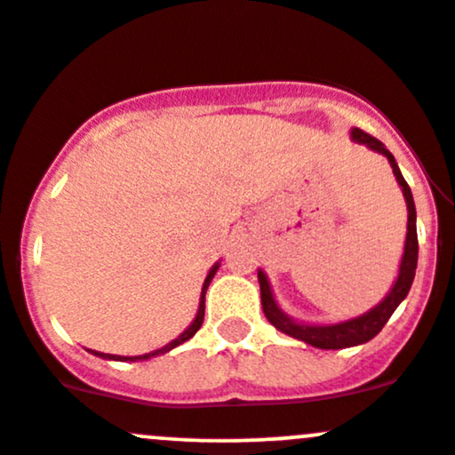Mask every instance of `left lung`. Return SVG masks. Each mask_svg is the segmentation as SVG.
<instances>
[{"label": "left lung", "instance_id": "obj_1", "mask_svg": "<svg viewBox=\"0 0 455 455\" xmlns=\"http://www.w3.org/2000/svg\"><path fill=\"white\" fill-rule=\"evenodd\" d=\"M351 137L353 141L364 143V146L371 148V150L388 156L392 172H395L396 176V183H399L401 189H403L405 203H408V235H405V248H403V259H401V266H399V276H396L395 285H392L388 296H386L377 307H372L371 312L357 315V318L344 320V323H338V324H303L291 320L290 315L281 312V307L276 305L264 270L257 272V276H259V288H261V307H264V314L266 318L270 320V324H275L279 331L288 333V336L296 338V340L312 344L315 348H347V347H357V344L372 340V338L384 329V324L388 323V318L392 315V312L399 307L401 300L408 296L410 288H412L414 272H417L419 237H417V207H414L412 191H410L408 183H405L395 156L386 150L384 143L375 140V137H371L368 132L360 131V128H353Z\"/></svg>", "mask_w": 455, "mask_h": 455}]
</instances>
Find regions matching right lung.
<instances>
[{
  "label": "right lung",
  "mask_w": 455,
  "mask_h": 455,
  "mask_svg": "<svg viewBox=\"0 0 455 455\" xmlns=\"http://www.w3.org/2000/svg\"><path fill=\"white\" fill-rule=\"evenodd\" d=\"M218 267H220V264H215L212 270H209V275H207V279H204V283H203V294H200V305H198V314H196V318H194V323L189 324L188 329H185L183 333H180L179 338H176V340H172L170 344H165L164 348H156V351H152V353H146V355H135V357H124V355H111V353H100V351H91L93 353V355H98V357H104V360H117V362H141V360H150V357H155V355H164V353H167V351H172V348L174 347H179V344H183V342H188L189 338H194V333L198 331L200 327H203V320H204V294H207V288H209V283H212V279H213V275L215 272H218Z\"/></svg>",
  "instance_id": "obj_1"
}]
</instances>
